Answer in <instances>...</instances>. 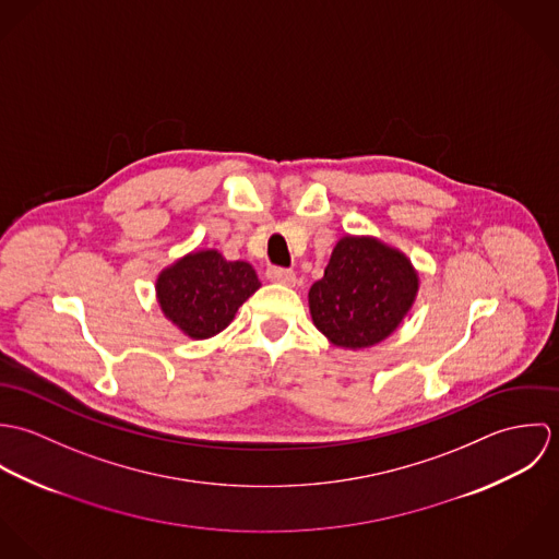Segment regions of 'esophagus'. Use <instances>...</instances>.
Instances as JSON below:
<instances>
[{
  "label": "esophagus",
  "mask_w": 559,
  "mask_h": 559,
  "mask_svg": "<svg viewBox=\"0 0 559 559\" xmlns=\"http://www.w3.org/2000/svg\"><path fill=\"white\" fill-rule=\"evenodd\" d=\"M266 277H269L271 282H275V284H284V286H295V282H297V277H295V273H293V271H288V269H280V266H271V269L266 271Z\"/></svg>",
  "instance_id": "esophagus-1"
}]
</instances>
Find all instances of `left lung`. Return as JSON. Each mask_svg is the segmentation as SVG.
Wrapping results in <instances>:
<instances>
[{
	"label": "left lung",
	"instance_id": "left-lung-1",
	"mask_svg": "<svg viewBox=\"0 0 559 559\" xmlns=\"http://www.w3.org/2000/svg\"><path fill=\"white\" fill-rule=\"evenodd\" d=\"M419 290L411 258L377 237L335 242L324 275L308 293L310 317L337 348L361 350L388 340Z\"/></svg>",
	"mask_w": 559,
	"mask_h": 559
}]
</instances>
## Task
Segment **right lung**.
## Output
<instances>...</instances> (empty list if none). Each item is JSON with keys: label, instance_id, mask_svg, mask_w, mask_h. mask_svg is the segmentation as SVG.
<instances>
[{"label": "right lung", "instance_id": "1", "mask_svg": "<svg viewBox=\"0 0 559 559\" xmlns=\"http://www.w3.org/2000/svg\"><path fill=\"white\" fill-rule=\"evenodd\" d=\"M260 288L253 266L226 260L217 249H195L165 266L155 290L163 317L191 340L224 331Z\"/></svg>", "mask_w": 559, "mask_h": 559}]
</instances>
